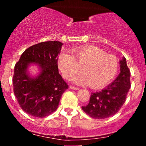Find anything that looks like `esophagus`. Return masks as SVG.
Listing matches in <instances>:
<instances>
[{
  "instance_id": "esophagus-1",
  "label": "esophagus",
  "mask_w": 146,
  "mask_h": 146,
  "mask_svg": "<svg viewBox=\"0 0 146 146\" xmlns=\"http://www.w3.org/2000/svg\"><path fill=\"white\" fill-rule=\"evenodd\" d=\"M69 88H71V89H73V90H78L79 89L78 87H75V86H70Z\"/></svg>"
}]
</instances>
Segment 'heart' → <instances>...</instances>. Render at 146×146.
<instances>
[{
	"instance_id": "heart-1",
	"label": "heart",
	"mask_w": 146,
	"mask_h": 146,
	"mask_svg": "<svg viewBox=\"0 0 146 146\" xmlns=\"http://www.w3.org/2000/svg\"><path fill=\"white\" fill-rule=\"evenodd\" d=\"M71 53H62L58 58V67L66 80L73 78L82 68L83 75L75 78V82L88 84L91 88H99L110 83L117 75V58L97 46L89 45L73 48Z\"/></svg>"
}]
</instances>
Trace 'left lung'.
I'll list each match as a JSON object with an SVG mask.
<instances>
[{"instance_id":"left-lung-1","label":"left lung","mask_w":146,"mask_h":146,"mask_svg":"<svg viewBox=\"0 0 146 146\" xmlns=\"http://www.w3.org/2000/svg\"><path fill=\"white\" fill-rule=\"evenodd\" d=\"M120 71L113 83L101 91L91 93L89 103L82 106L84 113L94 119H102L119 112L131 86L130 71L125 58L120 61Z\"/></svg>"}]
</instances>
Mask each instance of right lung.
<instances>
[{
	"label": "right lung",
	"mask_w": 146,
	"mask_h": 146,
	"mask_svg": "<svg viewBox=\"0 0 146 146\" xmlns=\"http://www.w3.org/2000/svg\"><path fill=\"white\" fill-rule=\"evenodd\" d=\"M63 44L42 42L23 52L14 66V93L21 108L31 116L42 118L58 108L63 93L68 88L58 71V56ZM29 63L39 64L41 73L36 78L28 75Z\"/></svg>",
	"instance_id": "add662e5"
}]
</instances>
